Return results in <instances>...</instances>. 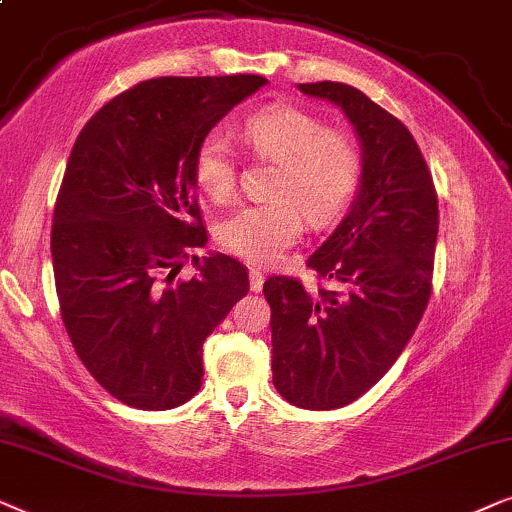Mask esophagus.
<instances>
[{
    "label": "esophagus",
    "mask_w": 512,
    "mask_h": 512,
    "mask_svg": "<svg viewBox=\"0 0 512 512\" xmlns=\"http://www.w3.org/2000/svg\"><path fill=\"white\" fill-rule=\"evenodd\" d=\"M262 285H264V276H262V271L250 269V290H252V292H260V290H262Z\"/></svg>",
    "instance_id": "esophagus-1"
}]
</instances>
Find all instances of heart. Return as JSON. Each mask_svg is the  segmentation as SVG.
Instances as JSON below:
<instances>
[{
  "label": "heart",
  "mask_w": 512,
  "mask_h": 512,
  "mask_svg": "<svg viewBox=\"0 0 512 512\" xmlns=\"http://www.w3.org/2000/svg\"><path fill=\"white\" fill-rule=\"evenodd\" d=\"M243 140L262 159L276 163L269 194L217 224V241L250 264H269L297 241L304 213L311 224H327L342 213L358 187L360 154L349 135L323 128L299 107L271 105L250 114ZM194 180L213 203H227L236 189V161L222 135H208L194 154Z\"/></svg>",
  "instance_id": "heart-1"
}]
</instances>
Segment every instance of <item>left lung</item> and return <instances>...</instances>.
Wrapping results in <instances>:
<instances>
[{
    "instance_id": "1",
    "label": "left lung",
    "mask_w": 512,
    "mask_h": 512,
    "mask_svg": "<svg viewBox=\"0 0 512 512\" xmlns=\"http://www.w3.org/2000/svg\"><path fill=\"white\" fill-rule=\"evenodd\" d=\"M299 91L342 107L360 140V185L351 210L306 267L337 290L306 292L271 276L274 386L304 410H337L370 391L424 316L438 241V194L403 121L339 81Z\"/></svg>"
}]
</instances>
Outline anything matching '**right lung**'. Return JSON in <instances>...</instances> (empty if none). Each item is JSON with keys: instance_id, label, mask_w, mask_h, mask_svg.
Here are the masks:
<instances>
[{"instance_id": "right-lung-1", "label": "right lung", "mask_w": 512, "mask_h": 512, "mask_svg": "<svg viewBox=\"0 0 512 512\" xmlns=\"http://www.w3.org/2000/svg\"><path fill=\"white\" fill-rule=\"evenodd\" d=\"M257 74L140 81L98 109L74 142L51 229L65 330L93 379L138 410H173L203 379V342L248 295L234 257L208 243L194 154ZM189 256L200 274L175 282Z\"/></svg>"}]
</instances>
